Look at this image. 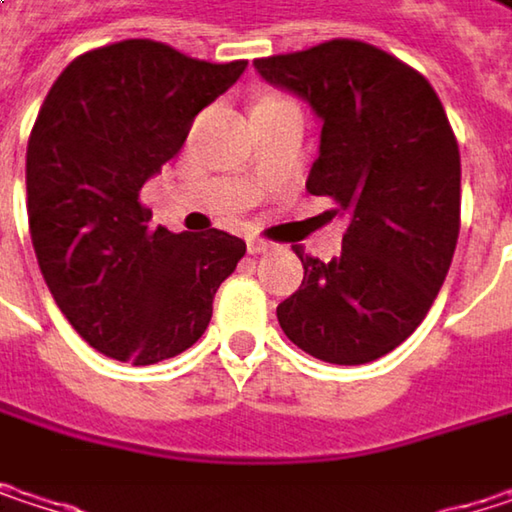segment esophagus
Instances as JSON below:
<instances>
[{
	"instance_id": "34e87169",
	"label": "esophagus",
	"mask_w": 512,
	"mask_h": 512,
	"mask_svg": "<svg viewBox=\"0 0 512 512\" xmlns=\"http://www.w3.org/2000/svg\"><path fill=\"white\" fill-rule=\"evenodd\" d=\"M246 246H249V255H263V252H269V249H272V243L257 240V237H249V240H246Z\"/></svg>"
}]
</instances>
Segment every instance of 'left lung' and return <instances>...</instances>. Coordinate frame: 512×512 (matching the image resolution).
<instances>
[{
	"label": "left lung",
	"instance_id": "1",
	"mask_svg": "<svg viewBox=\"0 0 512 512\" xmlns=\"http://www.w3.org/2000/svg\"><path fill=\"white\" fill-rule=\"evenodd\" d=\"M255 67L323 121L305 186L350 219L341 257L296 246L305 278L278 305V323L320 361H376L421 326L457 249L460 145L445 106L415 67L350 38Z\"/></svg>",
	"mask_w": 512,
	"mask_h": 512
}]
</instances>
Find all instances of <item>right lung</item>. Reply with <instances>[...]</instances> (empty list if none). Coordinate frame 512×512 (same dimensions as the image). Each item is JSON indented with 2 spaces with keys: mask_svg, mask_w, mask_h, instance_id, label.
<instances>
[{
  "mask_svg": "<svg viewBox=\"0 0 512 512\" xmlns=\"http://www.w3.org/2000/svg\"><path fill=\"white\" fill-rule=\"evenodd\" d=\"M246 64L130 38L76 55L52 82L26 151L29 234L55 305L97 353L133 364L180 356L246 255L219 228H154L139 201Z\"/></svg>",
  "mask_w": 512,
  "mask_h": 512,
  "instance_id": "1",
  "label": "right lung"
}]
</instances>
